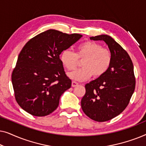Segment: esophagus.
<instances>
[{
    "mask_svg": "<svg viewBox=\"0 0 146 146\" xmlns=\"http://www.w3.org/2000/svg\"><path fill=\"white\" fill-rule=\"evenodd\" d=\"M78 85V83L76 82L73 81L72 82V87H76V86H77Z\"/></svg>",
    "mask_w": 146,
    "mask_h": 146,
    "instance_id": "obj_1",
    "label": "esophagus"
}]
</instances>
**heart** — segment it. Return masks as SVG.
I'll list each match as a JSON object with an SVG mask.
<instances>
[{
	"mask_svg": "<svg viewBox=\"0 0 146 146\" xmlns=\"http://www.w3.org/2000/svg\"><path fill=\"white\" fill-rule=\"evenodd\" d=\"M60 59L68 71L76 69L78 65V59L82 60V68L68 74L71 79L81 82L90 78L92 75L100 77L104 74L111 64V54L99 44L88 41L78 46L75 53L68 50H64Z\"/></svg>",
	"mask_w": 146,
	"mask_h": 146,
	"instance_id": "b5f03b06",
	"label": "heart"
}]
</instances>
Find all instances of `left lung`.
Here are the masks:
<instances>
[{"instance_id":"left-lung-1","label":"left lung","mask_w":146,"mask_h":146,"mask_svg":"<svg viewBox=\"0 0 146 146\" xmlns=\"http://www.w3.org/2000/svg\"><path fill=\"white\" fill-rule=\"evenodd\" d=\"M90 38L106 44L111 62L104 74L86 84L82 109L93 120L108 121L128 105L135 86L133 65L127 52L110 36L101 35Z\"/></svg>"}]
</instances>
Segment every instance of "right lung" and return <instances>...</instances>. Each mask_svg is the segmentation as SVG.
Instances as JSON below:
<instances>
[{
  "mask_svg": "<svg viewBox=\"0 0 146 146\" xmlns=\"http://www.w3.org/2000/svg\"><path fill=\"white\" fill-rule=\"evenodd\" d=\"M82 36L50 29L25 45L12 74L16 100L24 110L45 116L57 108L61 95L72 85L60 54Z\"/></svg>",
  "mask_w": 146,
  "mask_h": 146,
  "instance_id": "right-lung-1",
  "label": "right lung"
}]
</instances>
